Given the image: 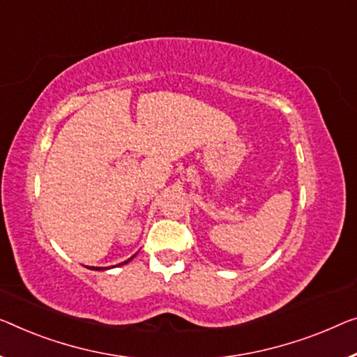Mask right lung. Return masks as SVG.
<instances>
[{
    "label": "right lung",
    "mask_w": 357,
    "mask_h": 357,
    "mask_svg": "<svg viewBox=\"0 0 357 357\" xmlns=\"http://www.w3.org/2000/svg\"><path fill=\"white\" fill-rule=\"evenodd\" d=\"M136 257V255H132V257L131 258H128L126 259V261H123V263H120V264H126V263H130L131 261V259L132 258H135ZM120 264H116V266H120ZM86 268L88 269H94V271H105V269H110V268H96V266H86Z\"/></svg>",
    "instance_id": "1"
}]
</instances>
